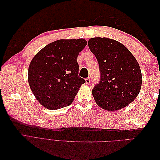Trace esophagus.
<instances>
[{
	"label": "esophagus",
	"mask_w": 160,
	"mask_h": 160,
	"mask_svg": "<svg viewBox=\"0 0 160 160\" xmlns=\"http://www.w3.org/2000/svg\"><path fill=\"white\" fill-rule=\"evenodd\" d=\"M85 83H86L87 84H89V83H90V79H89V78H87V79H85Z\"/></svg>",
	"instance_id": "1"
}]
</instances>
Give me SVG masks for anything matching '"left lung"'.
Listing matches in <instances>:
<instances>
[{
    "mask_svg": "<svg viewBox=\"0 0 160 160\" xmlns=\"http://www.w3.org/2000/svg\"><path fill=\"white\" fill-rule=\"evenodd\" d=\"M88 45L101 72L99 83L92 90L96 103L109 111L126 107L141 90L142 76L138 62L122 43L108 37L91 38Z\"/></svg>",
    "mask_w": 160,
    "mask_h": 160,
    "instance_id": "8db88e82",
    "label": "left lung"
}]
</instances>
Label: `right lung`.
Returning <instances> with one entry per match:
<instances>
[{
    "mask_svg": "<svg viewBox=\"0 0 160 160\" xmlns=\"http://www.w3.org/2000/svg\"><path fill=\"white\" fill-rule=\"evenodd\" d=\"M87 44L84 38L57 40L34 56L28 67V81L43 107L55 110L72 103L81 85L85 83L78 76L77 56Z\"/></svg>",
    "mask_w": 160,
    "mask_h": 160,
    "instance_id": "right-lung-1",
    "label": "right lung"
}]
</instances>
